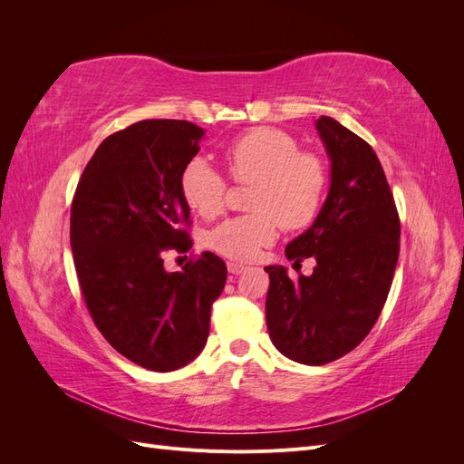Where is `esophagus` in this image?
<instances>
[{"instance_id":"34e87169","label":"esophagus","mask_w":464,"mask_h":464,"mask_svg":"<svg viewBox=\"0 0 464 464\" xmlns=\"http://www.w3.org/2000/svg\"><path fill=\"white\" fill-rule=\"evenodd\" d=\"M228 273L230 275H240V273H244L246 271V266L242 265V263H234V261H228Z\"/></svg>"}]
</instances>
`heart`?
Here are the masks:
<instances>
[{
    "mask_svg": "<svg viewBox=\"0 0 464 464\" xmlns=\"http://www.w3.org/2000/svg\"><path fill=\"white\" fill-rule=\"evenodd\" d=\"M234 181L254 184L247 208L254 213L224 220L207 236L208 247L236 261H249L271 244L278 227L300 230L319 213L325 193V170L317 157L300 152L294 139L275 128H256L222 149ZM186 205L203 218L224 207L227 181L203 157H193L179 174Z\"/></svg>",
    "mask_w": 464,
    "mask_h": 464,
    "instance_id": "heart-1",
    "label": "heart"
}]
</instances>
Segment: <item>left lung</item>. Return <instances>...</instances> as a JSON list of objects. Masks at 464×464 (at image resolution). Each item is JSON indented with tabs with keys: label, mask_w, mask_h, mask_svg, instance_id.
Wrapping results in <instances>:
<instances>
[{
	"label": "left lung",
	"mask_w": 464,
	"mask_h": 464,
	"mask_svg": "<svg viewBox=\"0 0 464 464\" xmlns=\"http://www.w3.org/2000/svg\"><path fill=\"white\" fill-rule=\"evenodd\" d=\"M315 130L331 162V186L314 224L286 246L294 265L317 261L292 283L286 266L269 265L266 329L286 358L323 366L366 339L383 310L399 259L401 222L375 150L336 120Z\"/></svg>",
	"instance_id": "left-lung-1"
}]
</instances>
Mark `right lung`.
Listing matches in <instances>:
<instances>
[{"instance_id": "add662e5", "label": "right lung", "mask_w": 464, "mask_h": 464, "mask_svg": "<svg viewBox=\"0 0 464 464\" xmlns=\"http://www.w3.org/2000/svg\"><path fill=\"white\" fill-rule=\"evenodd\" d=\"M205 131L186 120H143L106 137L72 205V249L89 314L121 356L174 372L207 344L227 265L210 251L168 273L162 254L189 251L179 174Z\"/></svg>"}]
</instances>
